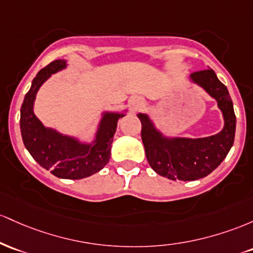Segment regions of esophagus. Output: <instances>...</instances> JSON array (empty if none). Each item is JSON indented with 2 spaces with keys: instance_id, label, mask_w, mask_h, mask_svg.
Returning a JSON list of instances; mask_svg holds the SVG:
<instances>
[{
  "instance_id": "obj_1",
  "label": "esophagus",
  "mask_w": 253,
  "mask_h": 253,
  "mask_svg": "<svg viewBox=\"0 0 253 253\" xmlns=\"http://www.w3.org/2000/svg\"><path fill=\"white\" fill-rule=\"evenodd\" d=\"M142 105H143V104H142L141 99H138V98L130 99V106H131L132 110L140 109V107H142Z\"/></svg>"
}]
</instances>
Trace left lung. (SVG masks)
I'll use <instances>...</instances> for the list:
<instances>
[{
	"instance_id": "8db88e82",
	"label": "left lung",
	"mask_w": 253,
	"mask_h": 253,
	"mask_svg": "<svg viewBox=\"0 0 253 253\" xmlns=\"http://www.w3.org/2000/svg\"><path fill=\"white\" fill-rule=\"evenodd\" d=\"M191 80L216 99L223 113L225 126L216 135L204 138H165L157 131L148 116L140 113L141 137L147 160L158 174L172 180H197L207 177L223 161L233 146L235 115L228 89L212 69L191 74Z\"/></svg>"
}]
</instances>
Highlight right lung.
Here are the masks:
<instances>
[{"label":"right lung","instance_id":"right-lung-1","mask_svg":"<svg viewBox=\"0 0 253 253\" xmlns=\"http://www.w3.org/2000/svg\"><path fill=\"white\" fill-rule=\"evenodd\" d=\"M63 68L65 61L56 59L37 74L21 105L20 129L25 147L42 167L50 169L58 178L82 179L99 172L109 163L118 119L124 115L105 113L93 144L79 143L72 137L42 126L33 113L36 94L51 74Z\"/></svg>","mask_w":253,"mask_h":253}]
</instances>
